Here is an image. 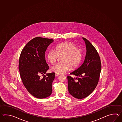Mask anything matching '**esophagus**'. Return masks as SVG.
<instances>
[{
    "instance_id": "esophagus-1",
    "label": "esophagus",
    "mask_w": 122,
    "mask_h": 122,
    "mask_svg": "<svg viewBox=\"0 0 122 122\" xmlns=\"http://www.w3.org/2000/svg\"><path fill=\"white\" fill-rule=\"evenodd\" d=\"M60 75L59 74H55V76H57V77H58Z\"/></svg>"
}]
</instances>
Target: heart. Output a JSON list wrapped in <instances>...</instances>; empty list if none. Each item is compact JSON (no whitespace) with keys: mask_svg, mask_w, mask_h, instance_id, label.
<instances>
[{"mask_svg":"<svg viewBox=\"0 0 122 122\" xmlns=\"http://www.w3.org/2000/svg\"><path fill=\"white\" fill-rule=\"evenodd\" d=\"M55 50H51L47 52V59L51 64H54L58 57H62V63L53 65L51 67L52 71L62 74L67 72L70 68L75 69L80 65L83 57V52L72 43L67 42L57 44Z\"/></svg>","mask_w":122,"mask_h":122,"instance_id":"heart-1","label":"heart"}]
</instances>
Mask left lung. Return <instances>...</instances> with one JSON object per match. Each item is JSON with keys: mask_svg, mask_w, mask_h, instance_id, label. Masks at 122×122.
Returning a JSON list of instances; mask_svg holds the SVG:
<instances>
[{"mask_svg": "<svg viewBox=\"0 0 122 122\" xmlns=\"http://www.w3.org/2000/svg\"><path fill=\"white\" fill-rule=\"evenodd\" d=\"M82 38L87 51L85 59L80 67L70 73L76 78L67 77L69 92L78 99L85 98L94 90L101 71V60L96 49L88 40Z\"/></svg>", "mask_w": 122, "mask_h": 122, "instance_id": "8db88e82", "label": "left lung"}]
</instances>
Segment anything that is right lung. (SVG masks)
Returning <instances> with one entry per match:
<instances>
[{"instance_id":"obj_1","label":"right lung","mask_w":122,"mask_h":122,"mask_svg":"<svg viewBox=\"0 0 122 122\" xmlns=\"http://www.w3.org/2000/svg\"><path fill=\"white\" fill-rule=\"evenodd\" d=\"M53 39L36 37L32 39L22 50L19 61V70L24 86L29 92L38 99H44L52 93L55 73H47L49 66L45 57L48 46Z\"/></svg>"}]
</instances>
